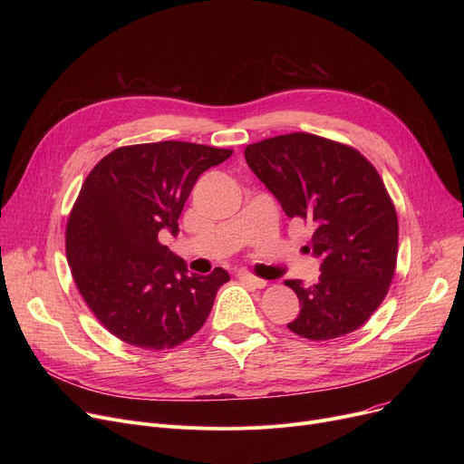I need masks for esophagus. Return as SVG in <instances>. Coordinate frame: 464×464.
<instances>
[{
	"label": "esophagus",
	"mask_w": 464,
	"mask_h": 464,
	"mask_svg": "<svg viewBox=\"0 0 464 464\" xmlns=\"http://www.w3.org/2000/svg\"><path fill=\"white\" fill-rule=\"evenodd\" d=\"M237 278H238L240 282L250 284V285L259 287V289L266 285V282H265V280H261V278H257V276H254V275H250V273H246V271H240V273H237Z\"/></svg>",
	"instance_id": "esophagus-1"
}]
</instances>
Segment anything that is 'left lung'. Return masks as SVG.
Segmentation results:
<instances>
[{"instance_id":"1","label":"left lung","mask_w":464,"mask_h":464,"mask_svg":"<svg viewBox=\"0 0 464 464\" xmlns=\"http://www.w3.org/2000/svg\"><path fill=\"white\" fill-rule=\"evenodd\" d=\"M245 158L284 212L312 226L306 250L322 261L315 284L285 280L301 303L287 327L308 340L353 333L385 299L397 266V210L378 170L352 146L312 133L248 144Z\"/></svg>"}]
</instances>
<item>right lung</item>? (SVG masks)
<instances>
[{"label": "right lung", "mask_w": 464, "mask_h": 464, "mask_svg": "<svg viewBox=\"0 0 464 464\" xmlns=\"http://www.w3.org/2000/svg\"><path fill=\"white\" fill-rule=\"evenodd\" d=\"M231 154L182 140L146 142L121 146L90 170L67 219L65 252L82 299L116 338L165 350L207 322L227 271L188 273L160 237L179 233L193 184Z\"/></svg>", "instance_id": "add662e5"}]
</instances>
